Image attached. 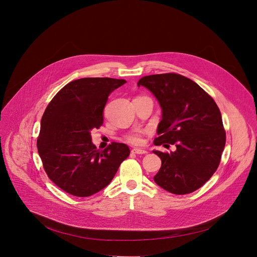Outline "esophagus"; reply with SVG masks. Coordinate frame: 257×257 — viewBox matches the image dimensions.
Wrapping results in <instances>:
<instances>
[{"label":"esophagus","mask_w":257,"mask_h":257,"mask_svg":"<svg viewBox=\"0 0 257 257\" xmlns=\"http://www.w3.org/2000/svg\"><path fill=\"white\" fill-rule=\"evenodd\" d=\"M132 153H135V154H146L147 151L143 150V149H139V148H134V149H132Z\"/></svg>","instance_id":"esophagus-1"}]
</instances>
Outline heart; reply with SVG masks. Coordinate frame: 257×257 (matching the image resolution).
Here are the masks:
<instances>
[{
    "instance_id": "heart-1",
    "label": "heart",
    "mask_w": 257,
    "mask_h": 257,
    "mask_svg": "<svg viewBox=\"0 0 257 257\" xmlns=\"http://www.w3.org/2000/svg\"><path fill=\"white\" fill-rule=\"evenodd\" d=\"M144 132H136V133H133L131 135L128 136V140L133 143V144H141L143 142V138H142V135H143Z\"/></svg>"
}]
</instances>
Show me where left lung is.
I'll list each match as a JSON object with an SVG mask.
<instances>
[{"label":"left lung","mask_w":257,"mask_h":257,"mask_svg":"<svg viewBox=\"0 0 257 257\" xmlns=\"http://www.w3.org/2000/svg\"><path fill=\"white\" fill-rule=\"evenodd\" d=\"M137 85L147 88L162 109L154 145L176 146L170 153L153 150L162 161L155 183L178 195L197 190L216 171L225 146L219 108L198 84L179 74L145 76Z\"/></svg>","instance_id":"8db88e82"}]
</instances>
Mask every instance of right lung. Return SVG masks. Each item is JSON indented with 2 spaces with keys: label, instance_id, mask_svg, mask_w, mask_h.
<instances>
[{
  "label": "right lung",
  "instance_id": "1",
  "mask_svg": "<svg viewBox=\"0 0 257 257\" xmlns=\"http://www.w3.org/2000/svg\"><path fill=\"white\" fill-rule=\"evenodd\" d=\"M122 79L82 78L64 86L47 106L37 140L48 177L65 192L91 196L105 188L129 156L126 144L113 142L99 150L91 131L103 124L109 95Z\"/></svg>",
  "mask_w": 257,
  "mask_h": 257
}]
</instances>
